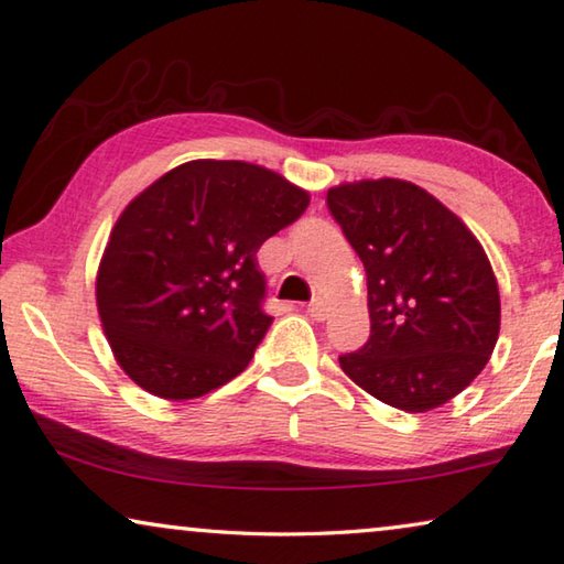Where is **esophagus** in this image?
<instances>
[{
    "mask_svg": "<svg viewBox=\"0 0 564 564\" xmlns=\"http://www.w3.org/2000/svg\"><path fill=\"white\" fill-rule=\"evenodd\" d=\"M307 312H310L312 319H325L327 315H330V307H327L323 300H312L307 305Z\"/></svg>",
    "mask_w": 564,
    "mask_h": 564,
    "instance_id": "1",
    "label": "esophagus"
}]
</instances>
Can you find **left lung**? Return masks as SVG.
I'll list each match as a JSON object with an SVG mask.
<instances>
[{
    "mask_svg": "<svg viewBox=\"0 0 564 564\" xmlns=\"http://www.w3.org/2000/svg\"><path fill=\"white\" fill-rule=\"evenodd\" d=\"M368 274L370 337L340 355L352 383L393 409L423 413L464 391L499 337V288L489 257L426 188L366 178L327 192Z\"/></svg>",
    "mask_w": 564,
    "mask_h": 564,
    "instance_id": "8db88e82",
    "label": "left lung"
}]
</instances>
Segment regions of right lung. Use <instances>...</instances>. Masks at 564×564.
<instances>
[{
    "label": "right lung",
    "instance_id": "right-lung-1",
    "mask_svg": "<svg viewBox=\"0 0 564 564\" xmlns=\"http://www.w3.org/2000/svg\"><path fill=\"white\" fill-rule=\"evenodd\" d=\"M310 194L257 163L198 159L163 173L110 231L95 300L126 376L192 401L249 366L272 317L257 252Z\"/></svg>",
    "mask_w": 564,
    "mask_h": 564
}]
</instances>
